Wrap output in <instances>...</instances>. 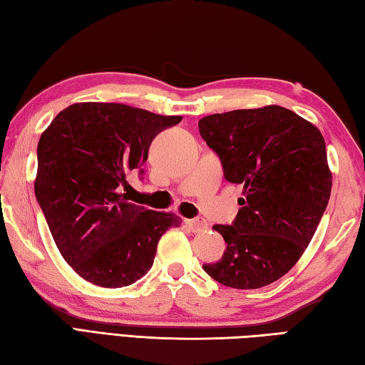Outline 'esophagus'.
<instances>
[{
  "mask_svg": "<svg viewBox=\"0 0 365 365\" xmlns=\"http://www.w3.org/2000/svg\"><path fill=\"white\" fill-rule=\"evenodd\" d=\"M185 223L190 227L192 232H202L207 230V221L201 217L191 218V220H185Z\"/></svg>",
  "mask_w": 365,
  "mask_h": 365,
  "instance_id": "esophagus-1",
  "label": "esophagus"
}]
</instances>
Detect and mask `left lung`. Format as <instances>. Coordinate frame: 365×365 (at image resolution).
Segmentation results:
<instances>
[{"mask_svg": "<svg viewBox=\"0 0 365 365\" xmlns=\"http://www.w3.org/2000/svg\"><path fill=\"white\" fill-rule=\"evenodd\" d=\"M197 126L226 180L244 185L237 217L213 226L225 255L202 269L235 289L274 283L301 258L329 202L324 138L280 106L213 113Z\"/></svg>", "mask_w": 365, "mask_h": 365, "instance_id": "1", "label": "left lung"}]
</instances>
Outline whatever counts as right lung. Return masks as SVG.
<instances>
[{"mask_svg":"<svg viewBox=\"0 0 365 365\" xmlns=\"http://www.w3.org/2000/svg\"><path fill=\"white\" fill-rule=\"evenodd\" d=\"M182 117L115 103H81L61 110L38 144L34 195L66 262L103 288L138 282L153 266L156 245L174 213L130 202L126 177L142 180L156 134Z\"/></svg>","mask_w":365,"mask_h":365,"instance_id":"1","label":"right lung"}]
</instances>
